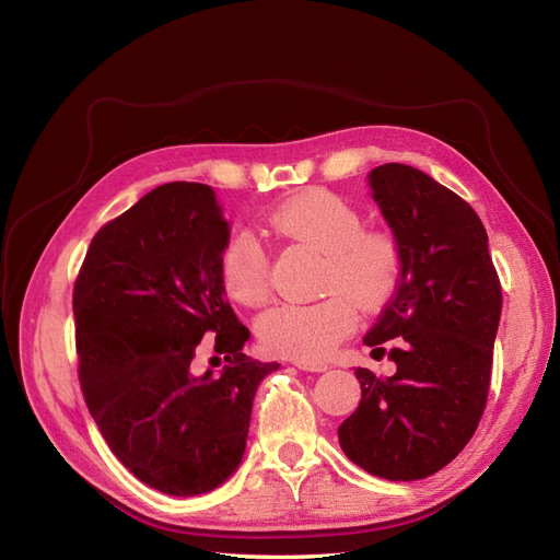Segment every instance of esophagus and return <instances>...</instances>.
<instances>
[{"instance_id": "1", "label": "esophagus", "mask_w": 560, "mask_h": 560, "mask_svg": "<svg viewBox=\"0 0 560 560\" xmlns=\"http://www.w3.org/2000/svg\"><path fill=\"white\" fill-rule=\"evenodd\" d=\"M296 366L301 371H313V374H322V371L329 369L327 362H296Z\"/></svg>"}]
</instances>
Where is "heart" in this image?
I'll list each match as a JSON object with an SVG mask.
<instances>
[{
  "label": "heart",
  "instance_id": "obj_1",
  "mask_svg": "<svg viewBox=\"0 0 560 560\" xmlns=\"http://www.w3.org/2000/svg\"><path fill=\"white\" fill-rule=\"evenodd\" d=\"M280 241L325 254L315 303H278L257 319V338L278 358L322 360L358 327L362 313H376L395 296L404 273V247L395 233L364 229V214L350 200L325 189L290 198L268 219ZM224 292L245 308L270 296V257L254 233L233 235L219 259Z\"/></svg>",
  "mask_w": 560,
  "mask_h": 560
}]
</instances>
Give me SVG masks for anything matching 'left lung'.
<instances>
[{
  "label": "left lung",
  "mask_w": 560,
  "mask_h": 560,
  "mask_svg": "<svg viewBox=\"0 0 560 560\" xmlns=\"http://www.w3.org/2000/svg\"><path fill=\"white\" fill-rule=\"evenodd\" d=\"M369 182L404 247V273L364 343L397 371L354 369L362 401L338 444L374 477L416 481L446 467L479 428L502 287L467 200L404 163L374 167Z\"/></svg>",
  "instance_id": "obj_1"
}]
</instances>
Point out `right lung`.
Returning <instances> with one entry per match:
<instances>
[{
	"mask_svg": "<svg viewBox=\"0 0 560 560\" xmlns=\"http://www.w3.org/2000/svg\"><path fill=\"white\" fill-rule=\"evenodd\" d=\"M226 245L210 186L171 182L93 235L74 280L83 399L124 467L167 495L208 493L231 477L257 385L278 369L243 352L249 329L219 278ZM210 335L230 366L198 380L190 362Z\"/></svg>",
	"mask_w": 560,
	"mask_h": 560,
	"instance_id": "obj_1",
	"label": "right lung"
}]
</instances>
